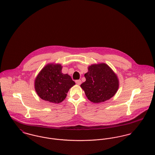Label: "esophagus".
Instances as JSON below:
<instances>
[{
	"label": "esophagus",
	"mask_w": 155,
	"mask_h": 155,
	"mask_svg": "<svg viewBox=\"0 0 155 155\" xmlns=\"http://www.w3.org/2000/svg\"><path fill=\"white\" fill-rule=\"evenodd\" d=\"M75 83L77 85H80L81 84V81L80 80H78L75 81Z\"/></svg>",
	"instance_id": "obj_1"
}]
</instances>
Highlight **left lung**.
<instances>
[{"label":"left lung","instance_id":"1","mask_svg":"<svg viewBox=\"0 0 155 155\" xmlns=\"http://www.w3.org/2000/svg\"><path fill=\"white\" fill-rule=\"evenodd\" d=\"M84 77L86 81L80 86L87 99L93 103H101L110 99L118 89L117 75L106 64L89 66Z\"/></svg>","mask_w":155,"mask_h":155}]
</instances>
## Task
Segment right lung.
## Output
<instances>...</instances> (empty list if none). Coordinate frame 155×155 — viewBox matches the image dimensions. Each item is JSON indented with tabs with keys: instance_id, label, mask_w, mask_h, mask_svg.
I'll return each instance as SVG.
<instances>
[{
	"instance_id": "1",
	"label": "right lung",
	"mask_w": 155,
	"mask_h": 155,
	"mask_svg": "<svg viewBox=\"0 0 155 155\" xmlns=\"http://www.w3.org/2000/svg\"><path fill=\"white\" fill-rule=\"evenodd\" d=\"M62 68L60 64H48L37 76L35 90L41 99L61 103L66 98L69 88L75 84L68 74L62 73Z\"/></svg>"
}]
</instances>
